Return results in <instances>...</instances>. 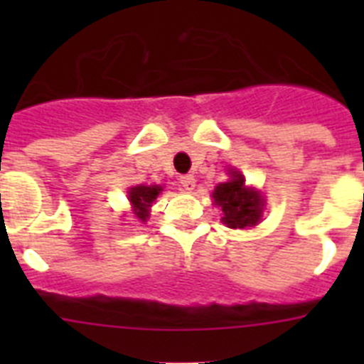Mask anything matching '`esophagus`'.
I'll list each match as a JSON object with an SVG mask.
<instances>
[{"label": "esophagus", "instance_id": "obj_1", "mask_svg": "<svg viewBox=\"0 0 364 364\" xmlns=\"http://www.w3.org/2000/svg\"><path fill=\"white\" fill-rule=\"evenodd\" d=\"M178 184H180V188L184 189V191H193V188H195V176L182 175L178 178Z\"/></svg>", "mask_w": 364, "mask_h": 364}]
</instances>
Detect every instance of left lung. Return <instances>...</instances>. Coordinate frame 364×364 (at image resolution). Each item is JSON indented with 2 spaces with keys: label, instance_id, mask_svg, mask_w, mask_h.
Returning <instances> with one entry per match:
<instances>
[{
  "label": "left lung",
  "instance_id": "8db88e82",
  "mask_svg": "<svg viewBox=\"0 0 364 364\" xmlns=\"http://www.w3.org/2000/svg\"><path fill=\"white\" fill-rule=\"evenodd\" d=\"M215 204L222 208V222L228 228L255 226L262 211V198L257 191L247 189L244 186V178L240 173H231V180L222 182L213 191Z\"/></svg>",
  "mask_w": 364,
  "mask_h": 364
}]
</instances>
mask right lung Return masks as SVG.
<instances>
[{"mask_svg": "<svg viewBox=\"0 0 364 364\" xmlns=\"http://www.w3.org/2000/svg\"><path fill=\"white\" fill-rule=\"evenodd\" d=\"M162 191V188L159 186H138L129 191V200L134 208V215L138 217V220L146 222L149 217V208L154 202V198L159 197V193Z\"/></svg>", "mask_w": 364, "mask_h": 364, "instance_id": "obj_1", "label": "right lung"}]
</instances>
